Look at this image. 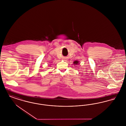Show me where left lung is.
Here are the masks:
<instances>
[{
  "mask_svg": "<svg viewBox=\"0 0 126 126\" xmlns=\"http://www.w3.org/2000/svg\"><path fill=\"white\" fill-rule=\"evenodd\" d=\"M74 64H78V63H79V61H75L74 62Z\"/></svg>",
  "mask_w": 126,
  "mask_h": 126,
  "instance_id": "8db88e82",
  "label": "left lung"
}]
</instances>
